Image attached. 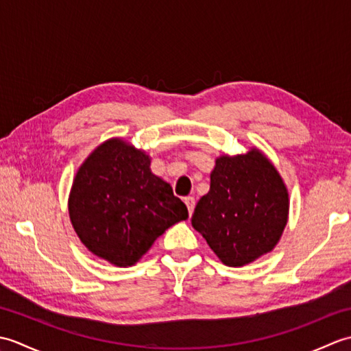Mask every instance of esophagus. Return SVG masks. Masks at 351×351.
Masks as SVG:
<instances>
[{
  "label": "esophagus",
  "instance_id": "esophagus-1",
  "mask_svg": "<svg viewBox=\"0 0 351 351\" xmlns=\"http://www.w3.org/2000/svg\"><path fill=\"white\" fill-rule=\"evenodd\" d=\"M184 202H185V205H187V208H189V213H190V215H191V214H193V211H195V205H196V200H195V197H191V196L185 197V199H184Z\"/></svg>",
  "mask_w": 351,
  "mask_h": 351
}]
</instances>
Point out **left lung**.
Masks as SVG:
<instances>
[{
    "label": "left lung",
    "mask_w": 351,
    "mask_h": 351,
    "mask_svg": "<svg viewBox=\"0 0 351 351\" xmlns=\"http://www.w3.org/2000/svg\"><path fill=\"white\" fill-rule=\"evenodd\" d=\"M289 195L278 169L258 147L215 158L210 191L191 225L225 265L243 267L270 253L288 223Z\"/></svg>",
    "instance_id": "8db88e82"
}]
</instances>
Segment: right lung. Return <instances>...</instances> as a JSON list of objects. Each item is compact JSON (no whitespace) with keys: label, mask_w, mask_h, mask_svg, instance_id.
<instances>
[{"label":"right lung","mask_w":351,"mask_h":351,"mask_svg":"<svg viewBox=\"0 0 351 351\" xmlns=\"http://www.w3.org/2000/svg\"><path fill=\"white\" fill-rule=\"evenodd\" d=\"M69 219L95 256L131 267L187 206L170 184L151 171V156L121 137L108 138L87 156L73 178Z\"/></svg>","instance_id":"right-lung-1"}]
</instances>
